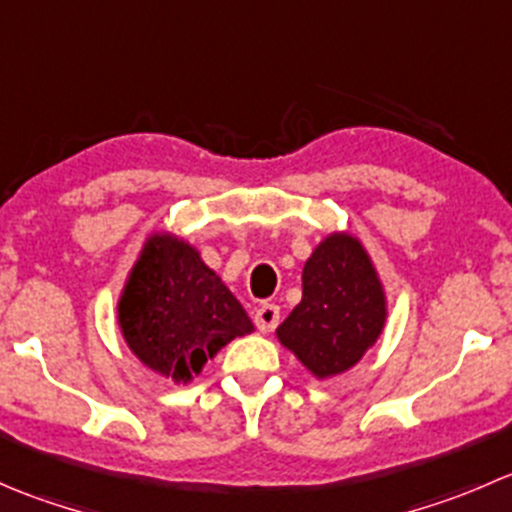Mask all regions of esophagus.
I'll return each instance as SVG.
<instances>
[{
  "mask_svg": "<svg viewBox=\"0 0 512 512\" xmlns=\"http://www.w3.org/2000/svg\"><path fill=\"white\" fill-rule=\"evenodd\" d=\"M277 322H280V307L277 304L265 302L255 309V324L260 332H272L277 327Z\"/></svg>",
  "mask_w": 512,
  "mask_h": 512,
  "instance_id": "1",
  "label": "esophagus"
}]
</instances>
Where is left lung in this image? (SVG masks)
Returning <instances> with one entry per match:
<instances>
[{"label": "left lung", "instance_id": "1", "mask_svg": "<svg viewBox=\"0 0 512 512\" xmlns=\"http://www.w3.org/2000/svg\"><path fill=\"white\" fill-rule=\"evenodd\" d=\"M384 322V289L361 242L329 235L304 265L302 302L277 337L317 379H329L352 369Z\"/></svg>", "mask_w": 512, "mask_h": 512}]
</instances>
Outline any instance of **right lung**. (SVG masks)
<instances>
[{
	"label": "right lung",
	"instance_id": "obj_1",
	"mask_svg": "<svg viewBox=\"0 0 512 512\" xmlns=\"http://www.w3.org/2000/svg\"><path fill=\"white\" fill-rule=\"evenodd\" d=\"M118 324L131 352L158 374L190 381L227 342L252 332L242 304L198 250L153 235L118 302Z\"/></svg>",
	"mask_w": 512,
	"mask_h": 512
}]
</instances>
